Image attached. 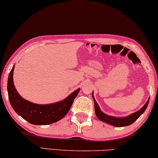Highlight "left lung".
Here are the masks:
<instances>
[{"instance_id":"1","label":"left lung","mask_w":158,"mask_h":158,"mask_svg":"<svg viewBox=\"0 0 158 158\" xmlns=\"http://www.w3.org/2000/svg\"><path fill=\"white\" fill-rule=\"evenodd\" d=\"M92 96L94 101L95 112H96V114L98 118L100 120H101V121L106 122V123L113 125V126L117 127H126L133 124L134 122L136 121V120L139 118V117L141 116L143 113L144 111L146 110V109L147 108L148 105L149 101H150V98H149L146 102V103L144 105L143 107L141 110H139V111H137L136 112H134L133 114H130L129 116L124 117H115L109 116V115L103 113V112L101 110V109H100L98 105L97 102L96 101V100H95L93 94H92Z\"/></svg>"}]
</instances>
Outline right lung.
<instances>
[{
	"label": "right lung",
	"instance_id": "obj_1",
	"mask_svg": "<svg viewBox=\"0 0 158 158\" xmlns=\"http://www.w3.org/2000/svg\"><path fill=\"white\" fill-rule=\"evenodd\" d=\"M14 66L7 79V93L11 106L17 114L35 125H47L56 122L69 112L80 89L74 91L63 101L48 105H39L27 101L19 96L13 84Z\"/></svg>",
	"mask_w": 158,
	"mask_h": 158
}]
</instances>
